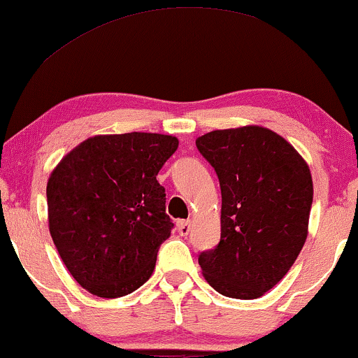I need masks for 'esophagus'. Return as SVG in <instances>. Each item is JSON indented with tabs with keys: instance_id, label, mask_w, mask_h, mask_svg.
<instances>
[{
	"instance_id": "34e87169",
	"label": "esophagus",
	"mask_w": 358,
	"mask_h": 358,
	"mask_svg": "<svg viewBox=\"0 0 358 358\" xmlns=\"http://www.w3.org/2000/svg\"><path fill=\"white\" fill-rule=\"evenodd\" d=\"M178 231H179L180 236H187L189 231H191V221H179Z\"/></svg>"
}]
</instances>
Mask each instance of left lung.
Listing matches in <instances>:
<instances>
[{
  "mask_svg": "<svg viewBox=\"0 0 358 358\" xmlns=\"http://www.w3.org/2000/svg\"><path fill=\"white\" fill-rule=\"evenodd\" d=\"M197 150L221 186V239L199 255L203 276L221 295L263 296L287 275L308 236L313 180L296 149L262 125L213 130Z\"/></svg>",
  "mask_w": 358,
  "mask_h": 358,
  "instance_id": "8db88e82",
  "label": "left lung"
}]
</instances>
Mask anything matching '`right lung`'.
<instances>
[{"label":"right lung","instance_id":"right-lung-1","mask_svg":"<svg viewBox=\"0 0 358 358\" xmlns=\"http://www.w3.org/2000/svg\"><path fill=\"white\" fill-rule=\"evenodd\" d=\"M178 145L164 134L95 136L50 174V234L66 270L92 295H129L152 275L174 226L157 174Z\"/></svg>","mask_w":358,"mask_h":358}]
</instances>
